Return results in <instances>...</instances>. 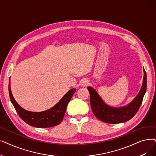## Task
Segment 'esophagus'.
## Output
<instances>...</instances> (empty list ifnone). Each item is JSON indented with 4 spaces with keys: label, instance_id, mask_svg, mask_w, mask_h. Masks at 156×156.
<instances>
[{
    "label": "esophagus",
    "instance_id": "34e87169",
    "mask_svg": "<svg viewBox=\"0 0 156 156\" xmlns=\"http://www.w3.org/2000/svg\"><path fill=\"white\" fill-rule=\"evenodd\" d=\"M88 84H89V82H88V81H83V82L82 83V85L83 86V87H86L88 85Z\"/></svg>",
    "mask_w": 156,
    "mask_h": 156
}]
</instances>
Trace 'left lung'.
<instances>
[{"instance_id": "1", "label": "left lung", "mask_w": 156, "mask_h": 156, "mask_svg": "<svg viewBox=\"0 0 156 156\" xmlns=\"http://www.w3.org/2000/svg\"><path fill=\"white\" fill-rule=\"evenodd\" d=\"M87 89L90 93L92 112L98 119L108 124L124 122L135 115L141 105L147 89V74L144 69L143 84L140 92L130 104L124 107L118 108L108 106L92 87H89Z\"/></svg>"}]
</instances>
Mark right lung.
I'll list each match as a JSON object with an SVG mask.
<instances>
[{"label": "right lung", "mask_w": 156, "mask_h": 156, "mask_svg": "<svg viewBox=\"0 0 156 156\" xmlns=\"http://www.w3.org/2000/svg\"><path fill=\"white\" fill-rule=\"evenodd\" d=\"M75 92V89L69 90L57 104L48 110L42 112H31L24 110L16 103L11 90L10 80L9 83L10 99L20 117L29 125L39 128L53 127L61 122L64 117L67 104Z\"/></svg>", "instance_id": "add662e5"}]
</instances>
